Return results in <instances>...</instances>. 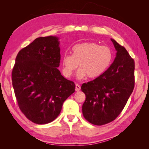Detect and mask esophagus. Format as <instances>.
Segmentation results:
<instances>
[{
	"instance_id": "obj_1",
	"label": "esophagus",
	"mask_w": 149,
	"mask_h": 149,
	"mask_svg": "<svg viewBox=\"0 0 149 149\" xmlns=\"http://www.w3.org/2000/svg\"><path fill=\"white\" fill-rule=\"evenodd\" d=\"M80 89H81V86L78 84H76V88H75L76 91H79Z\"/></svg>"
}]
</instances>
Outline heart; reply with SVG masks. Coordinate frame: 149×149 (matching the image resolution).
Masks as SVG:
<instances>
[{
  "instance_id": "b5f03b06",
  "label": "heart",
  "mask_w": 149,
  "mask_h": 149,
  "mask_svg": "<svg viewBox=\"0 0 149 149\" xmlns=\"http://www.w3.org/2000/svg\"><path fill=\"white\" fill-rule=\"evenodd\" d=\"M72 55L65 54L62 58L63 73L70 78L77 70L79 79L85 77L93 79L100 76L109 66L112 53L106 46L94 42H84L75 45L71 49Z\"/></svg>"
}]
</instances>
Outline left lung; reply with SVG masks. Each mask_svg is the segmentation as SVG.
<instances>
[{
  "label": "left lung",
  "mask_w": 149,
  "mask_h": 149,
  "mask_svg": "<svg viewBox=\"0 0 149 149\" xmlns=\"http://www.w3.org/2000/svg\"><path fill=\"white\" fill-rule=\"evenodd\" d=\"M111 40L117 51L113 63L102 74L81 88L86 95L84 118L97 125L109 123L120 114L134 88V60L124 47Z\"/></svg>",
  "instance_id": "1"
}]
</instances>
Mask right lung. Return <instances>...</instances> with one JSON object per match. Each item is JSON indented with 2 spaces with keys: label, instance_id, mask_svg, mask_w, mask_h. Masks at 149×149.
Here are the masks:
<instances>
[{
  "label": "right lung",
  "instance_id": "obj_1",
  "mask_svg": "<svg viewBox=\"0 0 149 149\" xmlns=\"http://www.w3.org/2000/svg\"><path fill=\"white\" fill-rule=\"evenodd\" d=\"M57 37H39L17 54L12 81L20 109L33 123L45 124L60 114L75 84L61 74Z\"/></svg>",
  "mask_w": 149,
  "mask_h": 149
}]
</instances>
